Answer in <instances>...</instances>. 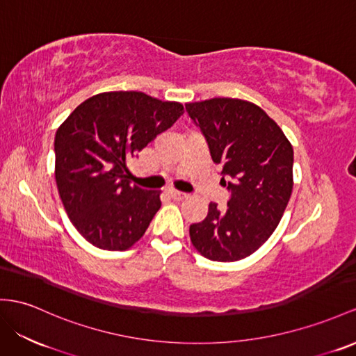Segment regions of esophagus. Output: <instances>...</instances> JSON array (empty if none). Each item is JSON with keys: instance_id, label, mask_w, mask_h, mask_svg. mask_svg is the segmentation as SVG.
Listing matches in <instances>:
<instances>
[{"instance_id": "esophagus-1", "label": "esophagus", "mask_w": 356, "mask_h": 356, "mask_svg": "<svg viewBox=\"0 0 356 356\" xmlns=\"http://www.w3.org/2000/svg\"><path fill=\"white\" fill-rule=\"evenodd\" d=\"M167 194H168V197L170 198H172V200H184V198H186L188 195L186 194H184V193H177V191H172V189H170V191H167Z\"/></svg>"}]
</instances>
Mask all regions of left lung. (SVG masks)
<instances>
[{"instance_id": "left-lung-1", "label": "left lung", "mask_w": 356, "mask_h": 356, "mask_svg": "<svg viewBox=\"0 0 356 356\" xmlns=\"http://www.w3.org/2000/svg\"><path fill=\"white\" fill-rule=\"evenodd\" d=\"M185 108L230 193L224 209L211 203L204 220L189 227L191 242L213 261L248 257L269 239L286 211L293 147L280 126L247 100L215 97Z\"/></svg>"}]
</instances>
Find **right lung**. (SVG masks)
Instances as JSON below:
<instances>
[{
    "label": "right lung",
    "instance_id": "add662e5",
    "mask_svg": "<svg viewBox=\"0 0 356 356\" xmlns=\"http://www.w3.org/2000/svg\"><path fill=\"white\" fill-rule=\"evenodd\" d=\"M184 114L141 91L84 100L56 134V180L72 224L95 247L124 251L159 211V191L131 186L126 163Z\"/></svg>",
    "mask_w": 356,
    "mask_h": 356
}]
</instances>
